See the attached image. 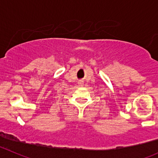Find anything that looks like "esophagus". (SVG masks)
Returning <instances> with one entry per match:
<instances>
[{
    "label": "esophagus",
    "mask_w": 158,
    "mask_h": 158,
    "mask_svg": "<svg viewBox=\"0 0 158 158\" xmlns=\"http://www.w3.org/2000/svg\"><path fill=\"white\" fill-rule=\"evenodd\" d=\"M79 85H81V86H82V85H83V83H82V82H79Z\"/></svg>",
    "instance_id": "esophagus-1"
}]
</instances>
